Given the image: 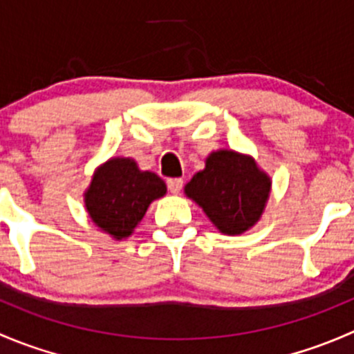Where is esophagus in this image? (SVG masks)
Listing matches in <instances>:
<instances>
[{"label": "esophagus", "mask_w": 354, "mask_h": 354, "mask_svg": "<svg viewBox=\"0 0 354 354\" xmlns=\"http://www.w3.org/2000/svg\"><path fill=\"white\" fill-rule=\"evenodd\" d=\"M167 188H169L171 194L178 195L183 188V180L181 178H171V180H167Z\"/></svg>", "instance_id": "1"}]
</instances>
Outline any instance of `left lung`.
Segmentation results:
<instances>
[{
    "instance_id": "left-lung-1",
    "label": "left lung",
    "mask_w": 354,
    "mask_h": 354,
    "mask_svg": "<svg viewBox=\"0 0 354 354\" xmlns=\"http://www.w3.org/2000/svg\"><path fill=\"white\" fill-rule=\"evenodd\" d=\"M272 180L252 156L236 151L210 152L205 167L185 185V195L205 212L223 234H241L266 210Z\"/></svg>"
}]
</instances>
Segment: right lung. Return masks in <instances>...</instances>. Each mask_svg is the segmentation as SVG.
<instances>
[{"instance_id": "1", "label": "right lung", "mask_w": 354, "mask_h": 354, "mask_svg": "<svg viewBox=\"0 0 354 354\" xmlns=\"http://www.w3.org/2000/svg\"><path fill=\"white\" fill-rule=\"evenodd\" d=\"M167 192L152 171H142L131 157H111L92 174L84 203L92 223L114 240L131 236L149 205Z\"/></svg>"}]
</instances>
